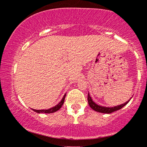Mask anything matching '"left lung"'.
I'll use <instances>...</instances> for the list:
<instances>
[{
	"label": "left lung",
	"instance_id": "1",
	"mask_svg": "<svg viewBox=\"0 0 147 147\" xmlns=\"http://www.w3.org/2000/svg\"><path fill=\"white\" fill-rule=\"evenodd\" d=\"M130 100H131V99L128 100L127 102L124 103V104H120V105L115 106H113V107H106V106H100L96 104L95 102H94L93 101H92V99L91 98L90 95H89V93L88 94V104L89 106H90V107L92 109V110L97 111V112H99V113H102L110 114L111 113L119 110V109H121L122 108L124 107V106H126V104L129 102Z\"/></svg>",
	"mask_w": 147,
	"mask_h": 147
}]
</instances>
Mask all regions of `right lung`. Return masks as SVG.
Returning <instances> with one entry per match:
<instances>
[{"label":"right lung","instance_id":"right-lung-1","mask_svg":"<svg viewBox=\"0 0 147 147\" xmlns=\"http://www.w3.org/2000/svg\"><path fill=\"white\" fill-rule=\"evenodd\" d=\"M65 95H66V93L64 95L63 97L62 98L61 100V102L59 103L58 104H57L56 106H53V107L50 108V109H46V110H44V109H43V110H35V109H32L34 111H35V112L37 113H52L56 112V111L59 110L61 108V106H63V104L64 103V100H65Z\"/></svg>","mask_w":147,"mask_h":147}]
</instances>
